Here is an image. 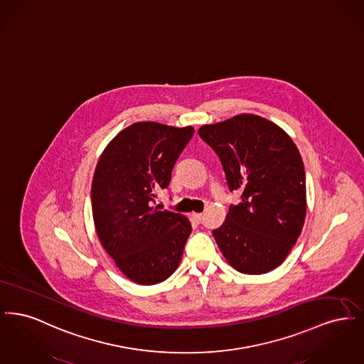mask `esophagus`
Masks as SVG:
<instances>
[{
    "label": "esophagus",
    "instance_id": "esophagus-1",
    "mask_svg": "<svg viewBox=\"0 0 364 364\" xmlns=\"http://www.w3.org/2000/svg\"><path fill=\"white\" fill-rule=\"evenodd\" d=\"M192 218H193L196 223H200L202 218H203V214H202V213H192Z\"/></svg>",
    "mask_w": 364,
    "mask_h": 364
}]
</instances>
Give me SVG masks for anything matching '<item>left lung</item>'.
Wrapping results in <instances>:
<instances>
[{
	"instance_id": "left-lung-1",
	"label": "left lung",
	"mask_w": 364,
	"mask_h": 364,
	"mask_svg": "<svg viewBox=\"0 0 364 364\" xmlns=\"http://www.w3.org/2000/svg\"><path fill=\"white\" fill-rule=\"evenodd\" d=\"M198 132L220 156L229 188L242 191V202L213 230L223 255L244 274L272 272L288 257L306 220V172L294 140L250 113L205 124Z\"/></svg>"
}]
</instances>
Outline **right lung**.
I'll return each instance as SVG.
<instances>
[{
    "mask_svg": "<svg viewBox=\"0 0 364 364\" xmlns=\"http://www.w3.org/2000/svg\"><path fill=\"white\" fill-rule=\"evenodd\" d=\"M193 128L139 122L124 128L98 159L91 205L97 236L128 279L154 285L176 272L191 235L190 220L151 206L169 186Z\"/></svg>",
    "mask_w": 364,
    "mask_h": 364,
    "instance_id": "right-lung-1",
    "label": "right lung"
}]
</instances>
